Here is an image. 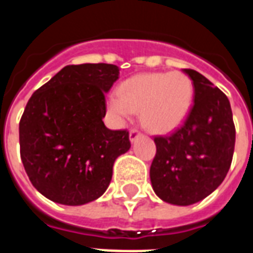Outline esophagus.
<instances>
[{"instance_id": "1", "label": "esophagus", "mask_w": 253, "mask_h": 253, "mask_svg": "<svg viewBox=\"0 0 253 253\" xmlns=\"http://www.w3.org/2000/svg\"><path fill=\"white\" fill-rule=\"evenodd\" d=\"M140 135H142V134H140V131L136 130V128H132V130L130 131V135H128V136H130V142L134 143L135 140H136V139L140 136Z\"/></svg>"}]
</instances>
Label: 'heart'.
I'll use <instances>...</instances> for the list:
<instances>
[{
	"instance_id": "b5f03b06",
	"label": "heart",
	"mask_w": 253,
	"mask_h": 253,
	"mask_svg": "<svg viewBox=\"0 0 253 253\" xmlns=\"http://www.w3.org/2000/svg\"><path fill=\"white\" fill-rule=\"evenodd\" d=\"M193 102V83L185 73H142L122 83L118 97H110L107 107L118 122H126L140 110V122L148 130L167 132L188 115Z\"/></svg>"
}]
</instances>
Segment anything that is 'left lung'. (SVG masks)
<instances>
[{"mask_svg": "<svg viewBox=\"0 0 253 253\" xmlns=\"http://www.w3.org/2000/svg\"><path fill=\"white\" fill-rule=\"evenodd\" d=\"M194 105L184 125L156 136L150 178L156 196L177 206L197 204L211 194L227 174L235 147V126L223 91L193 69Z\"/></svg>", "mask_w": 253, "mask_h": 253, "instance_id": "obj_1", "label": "left lung"}]
</instances>
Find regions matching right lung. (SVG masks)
<instances>
[{
    "mask_svg": "<svg viewBox=\"0 0 253 253\" xmlns=\"http://www.w3.org/2000/svg\"><path fill=\"white\" fill-rule=\"evenodd\" d=\"M119 79L113 64L67 65L38 89L19 122L21 159L45 198L80 206L106 192L113 166L130 150L126 130H109L105 94Z\"/></svg>",
    "mask_w": 253,
    "mask_h": 253,
    "instance_id": "obj_1",
    "label": "right lung"
}]
</instances>
